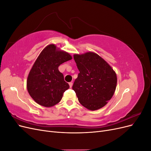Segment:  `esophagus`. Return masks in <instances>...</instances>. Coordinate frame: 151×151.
<instances>
[{"label": "esophagus", "mask_w": 151, "mask_h": 151, "mask_svg": "<svg viewBox=\"0 0 151 151\" xmlns=\"http://www.w3.org/2000/svg\"><path fill=\"white\" fill-rule=\"evenodd\" d=\"M68 84H69V86H70V88H72V85H73V83H72V82H70V83H68Z\"/></svg>", "instance_id": "esophagus-1"}]
</instances>
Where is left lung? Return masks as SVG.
<instances>
[{
    "label": "left lung",
    "mask_w": 151,
    "mask_h": 151,
    "mask_svg": "<svg viewBox=\"0 0 151 151\" xmlns=\"http://www.w3.org/2000/svg\"><path fill=\"white\" fill-rule=\"evenodd\" d=\"M79 70L72 89L79 103L91 111L103 108L115 93L117 77L112 67L97 53L74 54Z\"/></svg>",
    "instance_id": "obj_1"
}]
</instances>
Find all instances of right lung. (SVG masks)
Instances as JSON below:
<instances>
[{
    "label": "right lung",
    "mask_w": 151,
    "mask_h": 151,
    "mask_svg": "<svg viewBox=\"0 0 151 151\" xmlns=\"http://www.w3.org/2000/svg\"><path fill=\"white\" fill-rule=\"evenodd\" d=\"M72 58L69 53L54 44L48 45L42 50L27 79V90L36 103L52 107L61 101L69 85L64 81L58 67Z\"/></svg>",
    "instance_id": "add662e5"
}]
</instances>
